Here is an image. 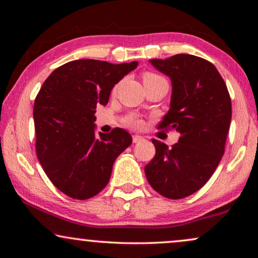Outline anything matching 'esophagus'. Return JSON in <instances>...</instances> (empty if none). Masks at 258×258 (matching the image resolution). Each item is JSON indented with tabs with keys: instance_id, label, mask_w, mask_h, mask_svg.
<instances>
[{
	"instance_id": "obj_1",
	"label": "esophagus",
	"mask_w": 258,
	"mask_h": 258,
	"mask_svg": "<svg viewBox=\"0 0 258 258\" xmlns=\"http://www.w3.org/2000/svg\"><path fill=\"white\" fill-rule=\"evenodd\" d=\"M142 140H143V138L140 137V135H138V134L133 135V143H138L140 141H142Z\"/></svg>"
}]
</instances>
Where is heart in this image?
Wrapping results in <instances>:
<instances>
[{
	"mask_svg": "<svg viewBox=\"0 0 258 258\" xmlns=\"http://www.w3.org/2000/svg\"><path fill=\"white\" fill-rule=\"evenodd\" d=\"M142 80H143V83H149V82H155V81H165V78L157 75L155 73L146 72L142 74ZM113 91H116V87ZM127 125L133 128H140L142 126V120L138 118V117H131V118L127 120Z\"/></svg>",
	"mask_w": 258,
	"mask_h": 258,
	"instance_id": "1",
	"label": "heart"
}]
</instances>
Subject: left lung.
I'll use <instances>...</instances> for the list:
<instances>
[{
    "label": "left lung",
    "mask_w": 258,
    "mask_h": 258,
    "mask_svg": "<svg viewBox=\"0 0 258 258\" xmlns=\"http://www.w3.org/2000/svg\"><path fill=\"white\" fill-rule=\"evenodd\" d=\"M150 63L172 81L171 108L158 128L175 130L180 139L172 148L152 140L156 155L146 176L161 196L182 199L206 184L224 155L231 98L215 66L199 56L176 54Z\"/></svg>",
    "instance_id": "obj_1"
}]
</instances>
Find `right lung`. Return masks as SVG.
<instances>
[{
  "instance_id": "obj_1",
  "label": "right lung",
  "mask_w": 258,
  "mask_h": 258,
  "mask_svg": "<svg viewBox=\"0 0 258 258\" xmlns=\"http://www.w3.org/2000/svg\"><path fill=\"white\" fill-rule=\"evenodd\" d=\"M138 61H71L51 73L34 103L36 155L50 181L68 197L85 200L108 184L113 161L132 143L123 128L95 135V108Z\"/></svg>"
}]
</instances>
